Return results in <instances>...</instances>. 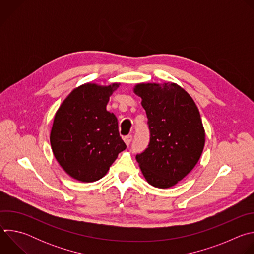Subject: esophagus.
<instances>
[{"label": "esophagus", "instance_id": "34e87169", "mask_svg": "<svg viewBox=\"0 0 254 254\" xmlns=\"http://www.w3.org/2000/svg\"><path fill=\"white\" fill-rule=\"evenodd\" d=\"M131 139H132V136H131V134L126 135V136L124 137V140H125V142L127 143V146H129V143L131 142Z\"/></svg>", "mask_w": 254, "mask_h": 254}]
</instances>
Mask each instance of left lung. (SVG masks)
<instances>
[{
    "label": "left lung",
    "instance_id": "1",
    "mask_svg": "<svg viewBox=\"0 0 254 254\" xmlns=\"http://www.w3.org/2000/svg\"><path fill=\"white\" fill-rule=\"evenodd\" d=\"M133 92L141 98L151 133L148 148L135 159L149 184L173 187L194 169L204 149L198 107L176 83H139Z\"/></svg>",
    "mask_w": 254,
    "mask_h": 254
}]
</instances>
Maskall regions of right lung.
<instances>
[{
  "mask_svg": "<svg viewBox=\"0 0 254 254\" xmlns=\"http://www.w3.org/2000/svg\"><path fill=\"white\" fill-rule=\"evenodd\" d=\"M119 86L82 84L70 92L55 114L50 132L52 152L62 169L80 182L101 179L127 148L118 119L106 111Z\"/></svg>",
  "mask_w": 254,
  "mask_h": 254,
  "instance_id": "obj_1",
  "label": "right lung"
}]
</instances>
